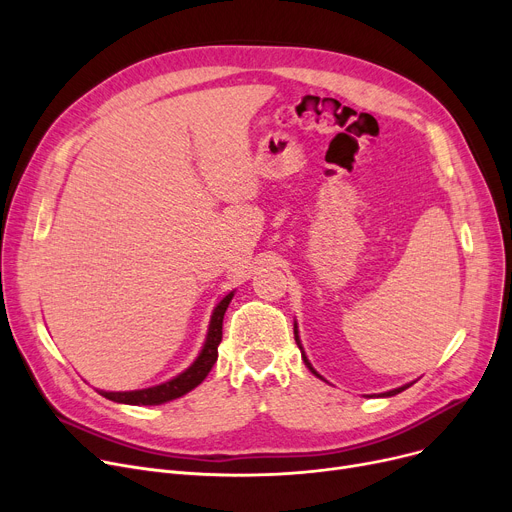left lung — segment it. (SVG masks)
<instances>
[{
	"instance_id": "1",
	"label": "left lung",
	"mask_w": 512,
	"mask_h": 512,
	"mask_svg": "<svg viewBox=\"0 0 512 512\" xmlns=\"http://www.w3.org/2000/svg\"><path fill=\"white\" fill-rule=\"evenodd\" d=\"M294 340H297V344H299V348H301V355H303V361H305V365L309 367V371L311 373H315L317 375V378H321V375L311 367V363H309V359L305 357V351H303V346H301V338H299V330H297V324H294ZM321 380H324V378H321ZM411 384H407V386H400V388H394V390H390V392H384V396H394V394H398V392H402V390H407Z\"/></svg>"
}]
</instances>
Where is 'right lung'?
I'll list each match as a JSON object with an SVG mask.
<instances>
[{
  "label": "right lung",
  "mask_w": 512,
  "mask_h": 512,
  "mask_svg": "<svg viewBox=\"0 0 512 512\" xmlns=\"http://www.w3.org/2000/svg\"><path fill=\"white\" fill-rule=\"evenodd\" d=\"M232 297H234V292L226 294V297L218 303V307L213 309V315H211V321H209V330H207V338H205V344L201 348L199 357L195 359V363L188 367L186 371L176 375L174 380L164 382V384H159V386H153V388H145V390H130V392H105V390H99V394L105 396L107 400L122 402V405L153 407V405H164V402L180 398L186 392H191L193 388H197L207 378V373L211 371L213 363L218 361V346L222 342L224 313H226Z\"/></svg>",
  "instance_id": "1"
}]
</instances>
